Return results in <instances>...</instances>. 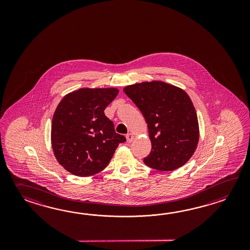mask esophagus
<instances>
[{"mask_svg": "<svg viewBox=\"0 0 250 250\" xmlns=\"http://www.w3.org/2000/svg\"><path fill=\"white\" fill-rule=\"evenodd\" d=\"M126 138H127V143H130V142H132V140L134 139V136L131 133H127L126 135Z\"/></svg>", "mask_w": 250, "mask_h": 250, "instance_id": "obj_1", "label": "esophagus"}]
</instances>
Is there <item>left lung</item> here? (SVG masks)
Instances as JSON below:
<instances>
[{"mask_svg":"<svg viewBox=\"0 0 250 250\" xmlns=\"http://www.w3.org/2000/svg\"><path fill=\"white\" fill-rule=\"evenodd\" d=\"M123 91L147 123L152 150L144 163L164 171L185 165L199 140L197 112L186 92L163 81L127 85Z\"/></svg>","mask_w":250,"mask_h":250,"instance_id":"left-lung-1","label":"left lung"}]
</instances>
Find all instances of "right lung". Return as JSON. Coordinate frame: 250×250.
Here are the masks:
<instances>
[{
  "instance_id": "right-lung-1",
  "label": "right lung",
  "mask_w": 250,
  "mask_h": 250,
  "mask_svg": "<svg viewBox=\"0 0 250 250\" xmlns=\"http://www.w3.org/2000/svg\"><path fill=\"white\" fill-rule=\"evenodd\" d=\"M118 93L115 87H86L69 93L60 102L52 122V146L59 164L73 175L100 172L119 144L126 141L104 112Z\"/></svg>"
}]
</instances>
